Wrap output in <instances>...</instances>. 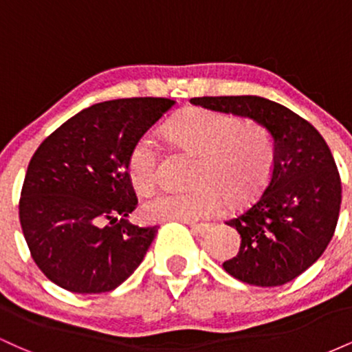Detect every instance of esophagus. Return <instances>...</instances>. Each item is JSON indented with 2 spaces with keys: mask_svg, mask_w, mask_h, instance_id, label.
Segmentation results:
<instances>
[{
  "mask_svg": "<svg viewBox=\"0 0 352 352\" xmlns=\"http://www.w3.org/2000/svg\"><path fill=\"white\" fill-rule=\"evenodd\" d=\"M187 225L193 233H199V235H204V233L207 232L210 227L208 223H195V221H187Z\"/></svg>",
  "mask_w": 352,
  "mask_h": 352,
  "instance_id": "34e87169",
  "label": "esophagus"
}]
</instances>
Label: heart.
<instances>
[{"instance_id": "1", "label": "heart", "mask_w": 352, "mask_h": 352, "mask_svg": "<svg viewBox=\"0 0 352 352\" xmlns=\"http://www.w3.org/2000/svg\"><path fill=\"white\" fill-rule=\"evenodd\" d=\"M168 134L185 151L199 155L192 190H162L144 204L148 220L192 221L212 215L225 199L230 207L253 200L268 184L273 140L263 127L207 109H190L168 124ZM159 145L152 135L134 144L127 159L129 179L145 193L160 180Z\"/></svg>"}]
</instances>
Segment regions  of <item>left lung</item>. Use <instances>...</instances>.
Returning a JSON list of instances; mask_svg holds the SVG:
<instances>
[{
  "label": "left lung",
  "instance_id": "obj_1",
  "mask_svg": "<svg viewBox=\"0 0 352 352\" xmlns=\"http://www.w3.org/2000/svg\"><path fill=\"white\" fill-rule=\"evenodd\" d=\"M210 111L250 117L268 129L274 157L268 184L227 225L240 233V252L225 272L254 286H281L321 256L336 230L341 177L328 144L308 120L258 96L193 98Z\"/></svg>",
  "mask_w": 352,
  "mask_h": 352
}]
</instances>
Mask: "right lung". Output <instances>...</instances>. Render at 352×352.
Listing matches in <instances>:
<instances>
[{
    "label": "right lung",
    "mask_w": 352,
    "mask_h": 352,
    "mask_svg": "<svg viewBox=\"0 0 352 352\" xmlns=\"http://www.w3.org/2000/svg\"><path fill=\"white\" fill-rule=\"evenodd\" d=\"M173 104L165 98L94 104L34 152L21 188L19 221L34 263L60 288L112 292L142 263L157 227L125 220L137 207L127 159Z\"/></svg>",
    "instance_id": "obj_1"
}]
</instances>
